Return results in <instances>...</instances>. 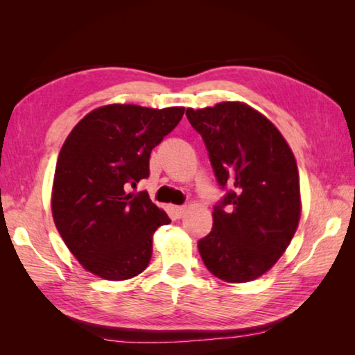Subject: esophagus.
I'll use <instances>...</instances> for the list:
<instances>
[{
    "label": "esophagus",
    "instance_id": "1",
    "mask_svg": "<svg viewBox=\"0 0 355 355\" xmlns=\"http://www.w3.org/2000/svg\"><path fill=\"white\" fill-rule=\"evenodd\" d=\"M186 209H188V208H186V207H172V213L173 214H175V218H183V216L186 214Z\"/></svg>",
    "mask_w": 355,
    "mask_h": 355
}]
</instances>
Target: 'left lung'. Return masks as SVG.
I'll return each mask as SVG.
<instances>
[{
	"label": "left lung",
	"instance_id": "left-lung-1",
	"mask_svg": "<svg viewBox=\"0 0 355 355\" xmlns=\"http://www.w3.org/2000/svg\"><path fill=\"white\" fill-rule=\"evenodd\" d=\"M209 161L230 191L213 211V228L199 241L209 272L244 284L268 272L297 230L302 202L296 158L277 127L241 101L186 110Z\"/></svg>",
	"mask_w": 355,
	"mask_h": 355
}]
</instances>
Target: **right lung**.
Segmentation results:
<instances>
[{"label": "right lung", "instance_id": "obj_1", "mask_svg": "<svg viewBox=\"0 0 355 355\" xmlns=\"http://www.w3.org/2000/svg\"><path fill=\"white\" fill-rule=\"evenodd\" d=\"M183 114V106L114 103L86 114L70 131L58 156L51 213L86 271L119 282L148 266L153 233L171 219L147 194L125 188L148 177L150 153Z\"/></svg>", "mask_w": 355, "mask_h": 355}]
</instances>
